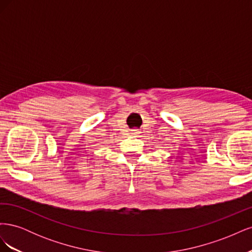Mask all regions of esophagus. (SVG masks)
Returning a JSON list of instances; mask_svg holds the SVG:
<instances>
[{
  "mask_svg": "<svg viewBox=\"0 0 252 252\" xmlns=\"http://www.w3.org/2000/svg\"><path fill=\"white\" fill-rule=\"evenodd\" d=\"M140 133H141V131L139 130V129H132V130L130 131V134H131V135H134V136L139 135Z\"/></svg>",
  "mask_w": 252,
  "mask_h": 252,
  "instance_id": "esophagus-1",
  "label": "esophagus"
}]
</instances>
